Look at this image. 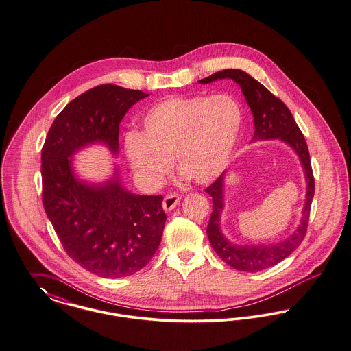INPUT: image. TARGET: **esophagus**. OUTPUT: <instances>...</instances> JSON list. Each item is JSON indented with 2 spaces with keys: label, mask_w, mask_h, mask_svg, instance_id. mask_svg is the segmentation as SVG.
<instances>
[{
  "label": "esophagus",
  "mask_w": 351,
  "mask_h": 351,
  "mask_svg": "<svg viewBox=\"0 0 351 351\" xmlns=\"http://www.w3.org/2000/svg\"><path fill=\"white\" fill-rule=\"evenodd\" d=\"M182 200V196L178 193H169L167 195L163 200V209L165 212H171L172 209H175L176 206H179Z\"/></svg>",
  "instance_id": "esophagus-1"
}]
</instances>
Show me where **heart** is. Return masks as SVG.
<instances>
[{
	"instance_id": "obj_1",
	"label": "heart",
	"mask_w": 351,
	"mask_h": 351,
	"mask_svg": "<svg viewBox=\"0 0 351 351\" xmlns=\"http://www.w3.org/2000/svg\"><path fill=\"white\" fill-rule=\"evenodd\" d=\"M243 125V108L228 94L171 97L149 107L139 132L124 138L127 162L145 186H156L171 168L206 184L230 160Z\"/></svg>"
}]
</instances>
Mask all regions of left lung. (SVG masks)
I'll use <instances>...</instances> for the list:
<instances>
[{
    "instance_id": "obj_1",
    "label": "left lung",
    "mask_w": 351,
    "mask_h": 351,
    "mask_svg": "<svg viewBox=\"0 0 351 351\" xmlns=\"http://www.w3.org/2000/svg\"><path fill=\"white\" fill-rule=\"evenodd\" d=\"M219 80H232L241 87L254 122L252 143L271 139L282 141L293 148L300 158L306 179V200L302 209L301 223L293 234H290L284 241L274 244L237 245L230 243L220 227L221 213L224 210L226 172H223L213 184L206 188V192L212 197L213 203V210L206 227V234L213 250L232 268L241 271H258L285 260L302 243L306 234L309 226L310 206L314 196V178L310 163L309 149L290 110L282 101L274 97L265 86L252 78L245 71L237 69L217 71L204 80H200L199 83L206 84Z\"/></svg>"
}]
</instances>
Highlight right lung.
Returning a JSON list of instances; mask_svg holds the SVG:
<instances>
[{"mask_svg":"<svg viewBox=\"0 0 351 351\" xmlns=\"http://www.w3.org/2000/svg\"><path fill=\"white\" fill-rule=\"evenodd\" d=\"M147 97L141 90L97 86L63 108L42 148L45 212L66 253L104 278L131 276L149 263L167 220L163 197L127 191L118 168L102 183L82 180L73 156L97 143L118 155L119 124L128 108Z\"/></svg>","mask_w":351,"mask_h":351,"instance_id":"1","label":"right lung"}]
</instances>
